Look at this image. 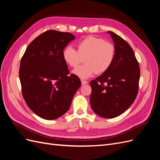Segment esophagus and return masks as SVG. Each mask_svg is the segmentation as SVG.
Listing matches in <instances>:
<instances>
[{
	"mask_svg": "<svg viewBox=\"0 0 160 160\" xmlns=\"http://www.w3.org/2000/svg\"><path fill=\"white\" fill-rule=\"evenodd\" d=\"M88 82L87 81H85V80H81V84L83 85H86V84H88Z\"/></svg>",
	"mask_w": 160,
	"mask_h": 160,
	"instance_id": "esophagus-1",
	"label": "esophagus"
}]
</instances>
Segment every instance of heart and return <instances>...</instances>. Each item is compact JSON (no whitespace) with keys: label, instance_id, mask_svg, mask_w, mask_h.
<instances>
[{"label":"heart","instance_id":"heart-1","mask_svg":"<svg viewBox=\"0 0 160 160\" xmlns=\"http://www.w3.org/2000/svg\"><path fill=\"white\" fill-rule=\"evenodd\" d=\"M115 56V47L111 42L101 38L89 36L77 44V51L71 46L62 52L65 61L71 67H76L84 59L85 64L72 71L81 79H88L95 73H103L112 65Z\"/></svg>","mask_w":160,"mask_h":160}]
</instances>
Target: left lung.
<instances>
[{"mask_svg":"<svg viewBox=\"0 0 160 160\" xmlns=\"http://www.w3.org/2000/svg\"><path fill=\"white\" fill-rule=\"evenodd\" d=\"M108 32L115 44V59L107 71L90 82V103L96 114L111 119L123 113L136 98L140 69L131 46L113 32Z\"/></svg>","mask_w":160,"mask_h":160,"instance_id":"left-lung-1","label":"left lung"}]
</instances>
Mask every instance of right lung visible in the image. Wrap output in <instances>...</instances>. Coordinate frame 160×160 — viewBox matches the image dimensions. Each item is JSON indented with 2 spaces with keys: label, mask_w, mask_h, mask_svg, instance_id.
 <instances>
[{
  "label": "right lung",
  "mask_w": 160,
  "mask_h": 160,
  "mask_svg": "<svg viewBox=\"0 0 160 160\" xmlns=\"http://www.w3.org/2000/svg\"><path fill=\"white\" fill-rule=\"evenodd\" d=\"M74 39L70 32L47 31L28 45L21 59L22 96L28 107L42 119H55L65 114L81 85L78 77L69 75L62 57L64 48Z\"/></svg>",
  "instance_id": "add662e5"
}]
</instances>
